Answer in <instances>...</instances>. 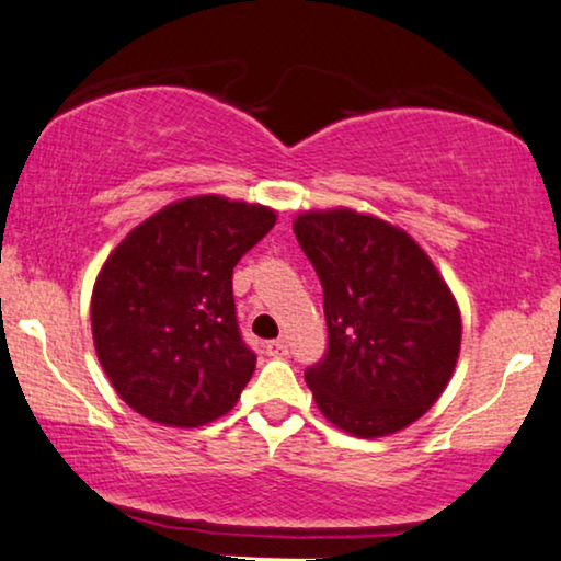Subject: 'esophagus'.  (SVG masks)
Segmentation results:
<instances>
[{
	"instance_id": "esophagus-1",
	"label": "esophagus",
	"mask_w": 561,
	"mask_h": 561,
	"mask_svg": "<svg viewBox=\"0 0 561 561\" xmlns=\"http://www.w3.org/2000/svg\"><path fill=\"white\" fill-rule=\"evenodd\" d=\"M266 353H270L272 358H284L289 353V345L287 341H270L266 343Z\"/></svg>"
}]
</instances>
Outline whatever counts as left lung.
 Returning a JSON list of instances; mask_svg holds the SVG:
<instances>
[{
    "label": "left lung",
    "mask_w": 561,
    "mask_h": 561,
    "mask_svg": "<svg viewBox=\"0 0 561 561\" xmlns=\"http://www.w3.org/2000/svg\"><path fill=\"white\" fill-rule=\"evenodd\" d=\"M295 236L328 322L325 358L305 370L314 404L353 437L397 435L455 374L462 320L453 289L404 228L370 213L305 210Z\"/></svg>",
    "instance_id": "8db88e82"
}]
</instances>
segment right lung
<instances>
[{
	"instance_id": "1",
	"label": "right lung",
	"mask_w": 561,
	"mask_h": 561,
	"mask_svg": "<svg viewBox=\"0 0 561 561\" xmlns=\"http://www.w3.org/2000/svg\"><path fill=\"white\" fill-rule=\"evenodd\" d=\"M274 224L270 205L193 195L108 254L91 295L93 345L134 412L187 430L236 407L256 356L236 322L233 266Z\"/></svg>"
}]
</instances>
